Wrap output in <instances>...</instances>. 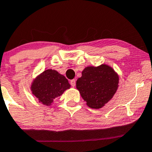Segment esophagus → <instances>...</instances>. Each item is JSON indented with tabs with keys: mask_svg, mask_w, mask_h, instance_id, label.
<instances>
[{
	"mask_svg": "<svg viewBox=\"0 0 152 152\" xmlns=\"http://www.w3.org/2000/svg\"><path fill=\"white\" fill-rule=\"evenodd\" d=\"M75 84H76L75 80H70V85H71L72 87H75Z\"/></svg>",
	"mask_w": 152,
	"mask_h": 152,
	"instance_id": "1",
	"label": "esophagus"
}]
</instances>
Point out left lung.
<instances>
[{
	"label": "left lung",
	"mask_w": 152,
	"mask_h": 152,
	"mask_svg": "<svg viewBox=\"0 0 152 152\" xmlns=\"http://www.w3.org/2000/svg\"><path fill=\"white\" fill-rule=\"evenodd\" d=\"M118 83V75L112 68L102 64L85 68L76 87L89 107L100 109L115 95Z\"/></svg>",
	"instance_id": "left-lung-1"
}]
</instances>
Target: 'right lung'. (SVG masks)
<instances>
[{
	"label": "right lung",
	"mask_w": 152,
	"mask_h": 152,
	"mask_svg": "<svg viewBox=\"0 0 152 152\" xmlns=\"http://www.w3.org/2000/svg\"><path fill=\"white\" fill-rule=\"evenodd\" d=\"M67 79L56 70L47 69L40 74L32 84L33 95L44 105L50 106L53 99L62 95L69 88Z\"/></svg>",
	"instance_id": "1"
}]
</instances>
